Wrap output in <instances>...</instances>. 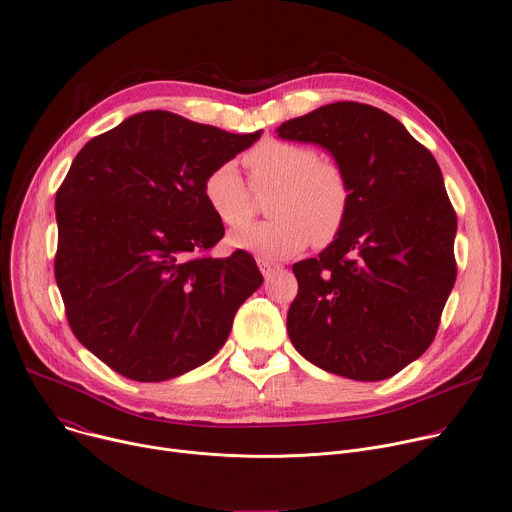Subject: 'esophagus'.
<instances>
[{
    "label": "esophagus",
    "instance_id": "34e87169",
    "mask_svg": "<svg viewBox=\"0 0 512 512\" xmlns=\"http://www.w3.org/2000/svg\"><path fill=\"white\" fill-rule=\"evenodd\" d=\"M257 265H259V269L265 277L273 275L277 269H280V263H273V261H267V259H257Z\"/></svg>",
    "mask_w": 512,
    "mask_h": 512
}]
</instances>
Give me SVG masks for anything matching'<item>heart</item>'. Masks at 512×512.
<instances>
[{"label":"heart","mask_w":512,"mask_h":512,"mask_svg":"<svg viewBox=\"0 0 512 512\" xmlns=\"http://www.w3.org/2000/svg\"><path fill=\"white\" fill-rule=\"evenodd\" d=\"M251 185L237 165L224 161L204 179V200L230 230H243L257 212L255 192H269L271 220L232 243L265 257H288L306 245L327 247L343 230L351 210V183L337 161L320 159L310 145L267 138L243 157Z\"/></svg>","instance_id":"heart-1"}]
</instances>
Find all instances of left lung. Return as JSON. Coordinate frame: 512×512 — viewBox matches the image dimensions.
I'll return each instance as SVG.
<instances>
[{
    "label": "left lung",
    "mask_w": 512,
    "mask_h": 512,
    "mask_svg": "<svg viewBox=\"0 0 512 512\" xmlns=\"http://www.w3.org/2000/svg\"><path fill=\"white\" fill-rule=\"evenodd\" d=\"M277 134L324 147L351 183L337 239L292 267V345L349 380L392 378L433 343L457 277V216L441 169L394 116L359 102L322 106Z\"/></svg>",
    "instance_id": "left-lung-1"
}]
</instances>
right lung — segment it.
I'll return each mask as SVG.
<instances>
[{"label":"right lung","instance_id":"1","mask_svg":"<svg viewBox=\"0 0 512 512\" xmlns=\"http://www.w3.org/2000/svg\"><path fill=\"white\" fill-rule=\"evenodd\" d=\"M259 136L149 110L73 159L55 198V277L73 335L120 376L163 382L206 363L263 284L247 251L210 255L224 226L202 192Z\"/></svg>","mask_w":512,"mask_h":512}]
</instances>
